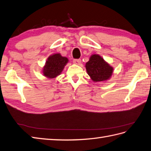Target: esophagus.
I'll list each match as a JSON object with an SVG mask.
<instances>
[{
    "mask_svg": "<svg viewBox=\"0 0 151 151\" xmlns=\"http://www.w3.org/2000/svg\"><path fill=\"white\" fill-rule=\"evenodd\" d=\"M73 63L76 64V65H80L81 63V60H73Z\"/></svg>",
    "mask_w": 151,
    "mask_h": 151,
    "instance_id": "34e87169",
    "label": "esophagus"
}]
</instances>
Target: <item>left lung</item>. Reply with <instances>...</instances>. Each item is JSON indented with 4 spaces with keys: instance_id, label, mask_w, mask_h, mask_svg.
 <instances>
[{
    "instance_id": "1",
    "label": "left lung",
    "mask_w": 151,
    "mask_h": 151,
    "mask_svg": "<svg viewBox=\"0 0 151 151\" xmlns=\"http://www.w3.org/2000/svg\"><path fill=\"white\" fill-rule=\"evenodd\" d=\"M85 67L88 74L94 82L106 81L113 72V68L99 54L91 55Z\"/></svg>"
}]
</instances>
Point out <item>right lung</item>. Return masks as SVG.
<instances>
[{"label": "right lung", "instance_id": "add662e5", "mask_svg": "<svg viewBox=\"0 0 151 151\" xmlns=\"http://www.w3.org/2000/svg\"><path fill=\"white\" fill-rule=\"evenodd\" d=\"M68 62V58L62 56L60 53L51 55L47 58L43 68V76L49 79L56 78L61 74Z\"/></svg>", "mask_w": 151, "mask_h": 151}]
</instances>
